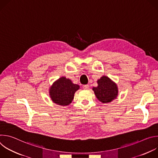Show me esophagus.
I'll list each match as a JSON object with an SVG mask.
<instances>
[{
	"label": "esophagus",
	"instance_id": "34e87169",
	"mask_svg": "<svg viewBox=\"0 0 158 158\" xmlns=\"http://www.w3.org/2000/svg\"><path fill=\"white\" fill-rule=\"evenodd\" d=\"M89 85H88V84H86V85H84L82 87H83L84 89H89Z\"/></svg>",
	"mask_w": 158,
	"mask_h": 158
}]
</instances>
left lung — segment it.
<instances>
[{
    "label": "left lung",
    "mask_w": 158,
    "mask_h": 158,
    "mask_svg": "<svg viewBox=\"0 0 158 158\" xmlns=\"http://www.w3.org/2000/svg\"><path fill=\"white\" fill-rule=\"evenodd\" d=\"M98 87L93 90L98 99L102 103H108L117 98L118 88L116 84L107 76H102L98 80Z\"/></svg>",
    "instance_id": "1"
}]
</instances>
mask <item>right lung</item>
Returning <instances> with one entry per match:
<instances>
[{
	"instance_id": "1",
	"label": "right lung",
	"mask_w": 158,
	"mask_h": 158,
	"mask_svg": "<svg viewBox=\"0 0 158 158\" xmlns=\"http://www.w3.org/2000/svg\"><path fill=\"white\" fill-rule=\"evenodd\" d=\"M79 85L73 84L69 79L61 77L56 81L49 89V95L52 101L60 106H68L74 96Z\"/></svg>"
}]
</instances>
